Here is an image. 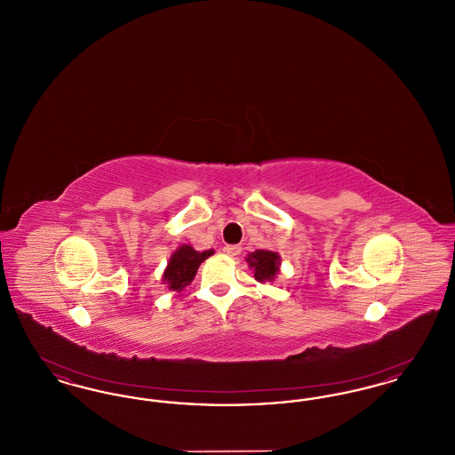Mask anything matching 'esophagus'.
Masks as SVG:
<instances>
[{
    "label": "esophagus",
    "mask_w": 455,
    "mask_h": 455,
    "mask_svg": "<svg viewBox=\"0 0 455 455\" xmlns=\"http://www.w3.org/2000/svg\"><path fill=\"white\" fill-rule=\"evenodd\" d=\"M240 251H242V247H240V245H225V247H223V252H225L227 256H230V258L238 256V254H240Z\"/></svg>",
    "instance_id": "obj_1"
}]
</instances>
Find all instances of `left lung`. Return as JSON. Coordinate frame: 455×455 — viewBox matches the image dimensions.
Listing matches in <instances>:
<instances>
[{"mask_svg": "<svg viewBox=\"0 0 455 455\" xmlns=\"http://www.w3.org/2000/svg\"><path fill=\"white\" fill-rule=\"evenodd\" d=\"M245 260L254 269V278L259 283L273 282L282 264V259L276 252L262 251V249L251 252Z\"/></svg>", "mask_w": 455, "mask_h": 455, "instance_id": "8db88e82", "label": "left lung"}]
</instances>
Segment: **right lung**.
I'll return each instance as SVG.
<instances>
[{"label":"right lung","instance_id":"obj_1","mask_svg":"<svg viewBox=\"0 0 455 455\" xmlns=\"http://www.w3.org/2000/svg\"><path fill=\"white\" fill-rule=\"evenodd\" d=\"M213 249L210 251H203L197 252L191 245H180L172 256L171 260L164 271V278L162 282L167 284L169 290L172 291H182L188 284L195 280L197 267L201 266L203 260L208 259L210 256H213Z\"/></svg>","mask_w":455,"mask_h":455}]
</instances>
